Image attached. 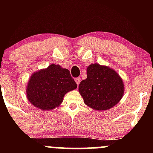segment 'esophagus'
Returning <instances> with one entry per match:
<instances>
[{
    "label": "esophagus",
    "instance_id": "34e87169",
    "mask_svg": "<svg viewBox=\"0 0 153 153\" xmlns=\"http://www.w3.org/2000/svg\"><path fill=\"white\" fill-rule=\"evenodd\" d=\"M80 80H81V79H80V78H76L75 79V82H76L77 83V85H79V84H80Z\"/></svg>",
    "mask_w": 153,
    "mask_h": 153
}]
</instances>
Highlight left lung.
<instances>
[{"mask_svg":"<svg viewBox=\"0 0 153 153\" xmlns=\"http://www.w3.org/2000/svg\"><path fill=\"white\" fill-rule=\"evenodd\" d=\"M78 91L88 106L94 110L106 111L122 99L124 85L117 71L94 63L87 68V78L79 84Z\"/></svg>","mask_w":153,"mask_h":153,"instance_id":"1","label":"left lung"}]
</instances>
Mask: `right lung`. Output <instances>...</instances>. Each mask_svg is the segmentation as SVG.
I'll return each instance as SVG.
<instances>
[{
  "mask_svg": "<svg viewBox=\"0 0 153 153\" xmlns=\"http://www.w3.org/2000/svg\"><path fill=\"white\" fill-rule=\"evenodd\" d=\"M77 88L69 70L51 64L34 72L26 86V97L34 106L49 111L60 106L67 93Z\"/></svg>",
  "mask_w": 153,
  "mask_h": 153,
  "instance_id": "obj_1",
  "label": "right lung"
}]
</instances>
